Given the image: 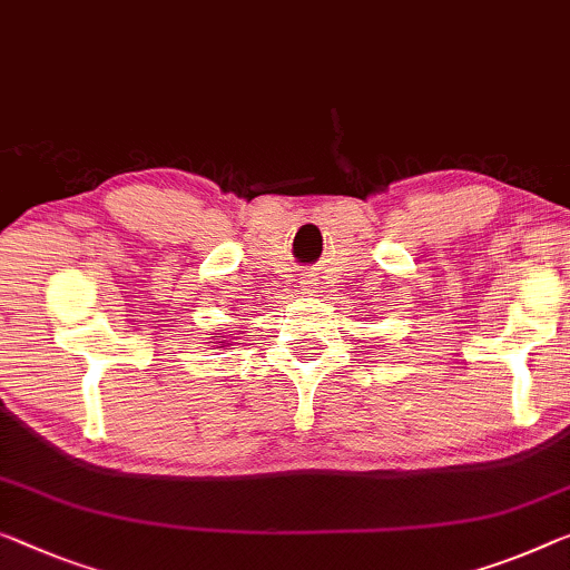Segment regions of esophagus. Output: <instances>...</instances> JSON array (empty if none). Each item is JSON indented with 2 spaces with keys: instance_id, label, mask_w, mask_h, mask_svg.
Masks as SVG:
<instances>
[{
  "instance_id": "esophagus-1",
  "label": "esophagus",
  "mask_w": 570,
  "mask_h": 570,
  "mask_svg": "<svg viewBox=\"0 0 570 570\" xmlns=\"http://www.w3.org/2000/svg\"><path fill=\"white\" fill-rule=\"evenodd\" d=\"M312 288H314V286H312V284H307V292H312Z\"/></svg>"
}]
</instances>
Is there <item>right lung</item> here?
I'll return each instance as SVG.
<instances>
[{
    "mask_svg": "<svg viewBox=\"0 0 570 570\" xmlns=\"http://www.w3.org/2000/svg\"><path fill=\"white\" fill-rule=\"evenodd\" d=\"M215 343H217V347H227L230 345V340H223V333H215Z\"/></svg>",
    "mask_w": 570,
    "mask_h": 570,
    "instance_id": "obj_1",
    "label": "right lung"
}]
</instances>
